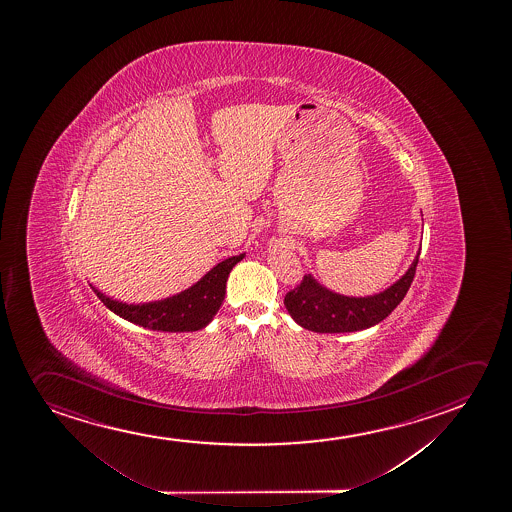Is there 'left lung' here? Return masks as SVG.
Segmentation results:
<instances>
[{"label":"left lung","mask_w":512,"mask_h":512,"mask_svg":"<svg viewBox=\"0 0 512 512\" xmlns=\"http://www.w3.org/2000/svg\"><path fill=\"white\" fill-rule=\"evenodd\" d=\"M420 251L408 272L389 289L375 296L350 298L322 287L312 275H305L300 286L284 298L287 312L301 328L315 333H354L382 322L404 300L413 282Z\"/></svg>","instance_id":"left-lung-1"}]
</instances>
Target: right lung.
<instances>
[{
    "label": "right lung",
    "instance_id": "right-lung-1",
    "mask_svg": "<svg viewBox=\"0 0 512 512\" xmlns=\"http://www.w3.org/2000/svg\"><path fill=\"white\" fill-rule=\"evenodd\" d=\"M242 258L244 254L221 261L211 272L205 273L195 286L167 300L129 305L108 298L106 294L97 291L96 287L92 289L111 312L120 315L125 321L134 322L137 326L169 333L198 331L205 328L212 321V317L218 314L219 307L225 300L228 275Z\"/></svg>",
    "mask_w": 512,
    "mask_h": 512
}]
</instances>
